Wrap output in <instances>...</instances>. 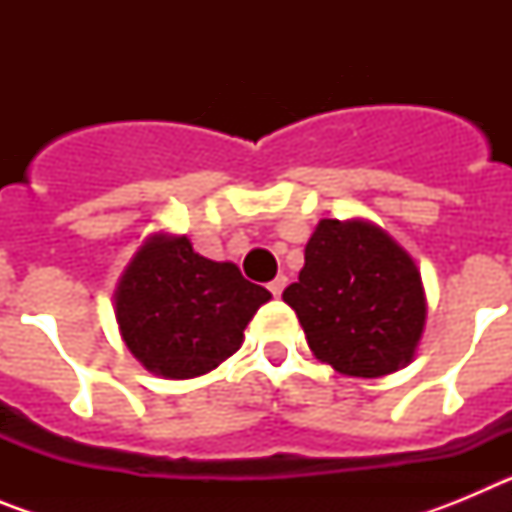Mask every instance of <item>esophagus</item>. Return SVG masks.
<instances>
[{
  "label": "esophagus",
  "mask_w": 512,
  "mask_h": 512,
  "mask_svg": "<svg viewBox=\"0 0 512 512\" xmlns=\"http://www.w3.org/2000/svg\"><path fill=\"white\" fill-rule=\"evenodd\" d=\"M284 287H287V277H284V274H279L277 279H274V282L269 284V289H271V295L274 297H279L284 292Z\"/></svg>",
  "instance_id": "obj_1"
}]
</instances>
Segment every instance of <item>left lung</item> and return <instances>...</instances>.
<instances>
[{
    "mask_svg": "<svg viewBox=\"0 0 512 512\" xmlns=\"http://www.w3.org/2000/svg\"><path fill=\"white\" fill-rule=\"evenodd\" d=\"M307 346L346 377H384L410 364L425 328L420 271L366 220H320L300 279L284 289Z\"/></svg>",
    "mask_w": 512,
    "mask_h": 512,
    "instance_id": "left-lung-1",
    "label": "left lung"
}]
</instances>
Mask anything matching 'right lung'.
<instances>
[{"label":"right lung","instance_id":"right-lung-1","mask_svg":"<svg viewBox=\"0 0 512 512\" xmlns=\"http://www.w3.org/2000/svg\"><path fill=\"white\" fill-rule=\"evenodd\" d=\"M269 289L230 261L194 253L187 235H151L115 289V318L130 354L148 372L192 379L212 372L243 343Z\"/></svg>","mask_w":512,"mask_h":512}]
</instances>
